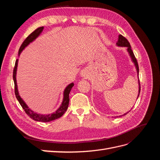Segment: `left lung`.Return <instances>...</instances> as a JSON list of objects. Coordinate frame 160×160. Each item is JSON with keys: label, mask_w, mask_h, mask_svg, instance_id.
I'll list each match as a JSON object with an SVG mask.
<instances>
[{"label": "left lung", "mask_w": 160, "mask_h": 160, "mask_svg": "<svg viewBox=\"0 0 160 160\" xmlns=\"http://www.w3.org/2000/svg\"><path fill=\"white\" fill-rule=\"evenodd\" d=\"M116 44H117L118 46H119V47H127L128 51V52L129 53V55H130L131 58H132V59L133 62H134V64H135V67H136L138 74L139 75V66H138V61H137L136 58H135V55H134V54H133V52L132 51V49H131V45H130L129 42V41H128L127 38H125V37H124L123 36H122V35H119V38H118V42H117V43H116ZM138 83H139V94H138V97H139V93H140V83H139V81H138ZM127 113H128V112ZM127 113H125L123 115H126Z\"/></svg>", "instance_id": "left-lung-1"}]
</instances>
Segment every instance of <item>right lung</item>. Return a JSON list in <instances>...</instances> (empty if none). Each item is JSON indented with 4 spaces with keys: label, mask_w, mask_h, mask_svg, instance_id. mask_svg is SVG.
<instances>
[{
    "label": "right lung",
    "mask_w": 160,
    "mask_h": 160,
    "mask_svg": "<svg viewBox=\"0 0 160 160\" xmlns=\"http://www.w3.org/2000/svg\"><path fill=\"white\" fill-rule=\"evenodd\" d=\"M44 27H41L39 28H37L36 30L34 31L32 33H31L29 35H28L26 39L23 41L22 45L20 47V49L18 50V56L20 55L21 52L22 51L25 49V48L29 44L30 42H32L34 40L36 39V38L40 35L41 32L42 31ZM17 65H18V59L16 60L15 65H14V70H13V80L14 83V93H15L16 98L17 100L18 101L19 103L21 104V107L25 111V113L27 114V115L29 116V117L35 121H38V122H49L51 121L55 120L58 118H61V116L65 113V111H67V108H68L69 103V93L70 91L72 89V87H73L74 84L71 83L65 88L64 93H63V100H62V104L61 105L60 108L58 109L55 113H51V114H48V115H42L34 112L31 109L28 108L27 104L25 103V101L22 100V99L21 98L20 95L18 94V91L17 89V80H16V74H17Z\"/></svg>",
    "instance_id": "1"
}]
</instances>
